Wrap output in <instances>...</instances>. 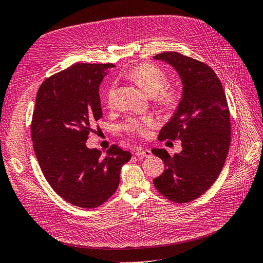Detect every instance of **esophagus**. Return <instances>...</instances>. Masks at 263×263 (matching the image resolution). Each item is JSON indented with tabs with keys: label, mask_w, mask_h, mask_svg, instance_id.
Listing matches in <instances>:
<instances>
[{
	"label": "esophagus",
	"mask_w": 263,
	"mask_h": 263,
	"mask_svg": "<svg viewBox=\"0 0 263 263\" xmlns=\"http://www.w3.org/2000/svg\"><path fill=\"white\" fill-rule=\"evenodd\" d=\"M135 156H137L139 158H148L151 156V151L149 149L138 148L136 151H135Z\"/></svg>",
	"instance_id": "1"
}]
</instances>
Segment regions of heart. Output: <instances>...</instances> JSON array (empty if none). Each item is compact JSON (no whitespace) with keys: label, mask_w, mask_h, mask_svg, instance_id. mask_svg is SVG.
<instances>
[{"label":"heart","mask_w":263,"mask_h":263,"mask_svg":"<svg viewBox=\"0 0 263 263\" xmlns=\"http://www.w3.org/2000/svg\"><path fill=\"white\" fill-rule=\"evenodd\" d=\"M128 80L136 83L140 89L149 97H153L156 104L165 110L176 108L181 102L182 93L176 85H166L168 77L164 71L155 63L142 62L130 68L125 73ZM115 99V86L109 85L104 95V102L107 106H112ZM157 125L153 116L129 117L122 124L121 128L132 135L144 137L148 134V129Z\"/></svg>","instance_id":"b5f03b06"}]
</instances>
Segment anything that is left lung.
Instances as JSON below:
<instances>
[{
    "label": "left lung",
    "mask_w": 263,
    "mask_h": 263,
    "mask_svg": "<svg viewBox=\"0 0 263 263\" xmlns=\"http://www.w3.org/2000/svg\"><path fill=\"white\" fill-rule=\"evenodd\" d=\"M178 71L183 97L158 139L181 140L182 151L171 157L164 149L153 154L164 162V172L154 180L158 192L176 203L203 195L216 181L230 145V116L226 95L214 70L206 63L177 51L155 55Z\"/></svg>",
    "instance_id": "1"
}]
</instances>
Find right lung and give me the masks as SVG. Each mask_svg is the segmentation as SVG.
Masks as SVG:
<instances>
[{"label": "right lung", "mask_w": 263, "mask_h": 263, "mask_svg": "<svg viewBox=\"0 0 263 263\" xmlns=\"http://www.w3.org/2000/svg\"><path fill=\"white\" fill-rule=\"evenodd\" d=\"M113 63H76L39 86L30 132L47 182L68 203L95 209L112 196L132 154L110 146L105 156L85 146L103 117L99 87Z\"/></svg>", "instance_id": "obj_1"}]
</instances>
